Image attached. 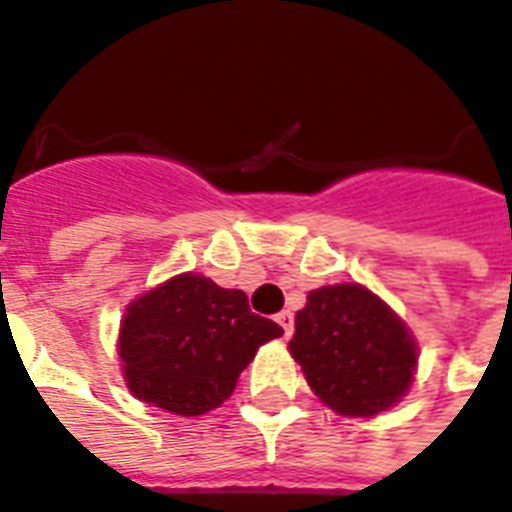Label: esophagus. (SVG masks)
I'll return each instance as SVG.
<instances>
[{
	"label": "esophagus",
	"instance_id": "obj_1",
	"mask_svg": "<svg viewBox=\"0 0 512 512\" xmlns=\"http://www.w3.org/2000/svg\"><path fill=\"white\" fill-rule=\"evenodd\" d=\"M276 322L282 325L284 338H290V335H292V311H282V314L276 317Z\"/></svg>",
	"mask_w": 512,
	"mask_h": 512
}]
</instances>
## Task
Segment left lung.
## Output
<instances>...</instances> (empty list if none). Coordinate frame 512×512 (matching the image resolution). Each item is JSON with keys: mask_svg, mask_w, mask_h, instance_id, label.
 <instances>
[{"mask_svg": "<svg viewBox=\"0 0 512 512\" xmlns=\"http://www.w3.org/2000/svg\"><path fill=\"white\" fill-rule=\"evenodd\" d=\"M308 386L333 411L376 416L408 392L416 343L405 325L360 284L308 292L290 341Z\"/></svg>", "mask_w": 512, "mask_h": 512, "instance_id": "left-lung-1", "label": "left lung"}]
</instances>
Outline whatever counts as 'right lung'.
<instances>
[{
  "label": "right lung",
  "instance_id": "add662e5",
  "mask_svg": "<svg viewBox=\"0 0 512 512\" xmlns=\"http://www.w3.org/2000/svg\"><path fill=\"white\" fill-rule=\"evenodd\" d=\"M282 333L252 314L241 290L182 273L128 306L117 351L139 400L201 416L228 400L255 351Z\"/></svg>",
  "mask_w": 512,
  "mask_h": 512
}]
</instances>
